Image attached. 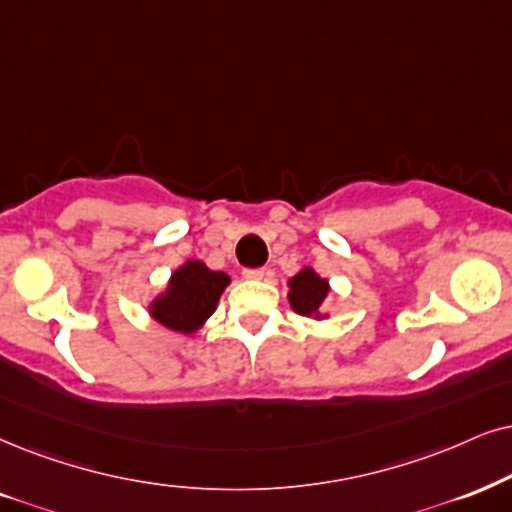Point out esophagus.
<instances>
[{
  "mask_svg": "<svg viewBox=\"0 0 512 512\" xmlns=\"http://www.w3.org/2000/svg\"><path fill=\"white\" fill-rule=\"evenodd\" d=\"M269 274L267 267H257V269H243V276L245 278H252V281H260V278H264Z\"/></svg>",
  "mask_w": 512,
  "mask_h": 512,
  "instance_id": "34e87169",
  "label": "esophagus"
}]
</instances>
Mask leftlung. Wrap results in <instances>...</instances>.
I'll list each match as a JSON object with an SVG mask.
<instances>
[{"instance_id": "left-lung-1", "label": "left lung", "mask_w": 512, "mask_h": 512, "mask_svg": "<svg viewBox=\"0 0 512 512\" xmlns=\"http://www.w3.org/2000/svg\"><path fill=\"white\" fill-rule=\"evenodd\" d=\"M328 295V283L312 269H302L300 274L290 278V304L297 314L312 316L319 312L321 302Z\"/></svg>"}]
</instances>
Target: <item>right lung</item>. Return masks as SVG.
Returning <instances> with one entry per match:
<instances>
[{"mask_svg": "<svg viewBox=\"0 0 512 512\" xmlns=\"http://www.w3.org/2000/svg\"><path fill=\"white\" fill-rule=\"evenodd\" d=\"M229 286L224 271H210L203 262H186L172 274L167 293L153 304V316L172 331L193 333L215 312L219 295Z\"/></svg>", "mask_w": 512, "mask_h": 512, "instance_id": "1", "label": "right lung"}]
</instances>
